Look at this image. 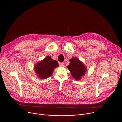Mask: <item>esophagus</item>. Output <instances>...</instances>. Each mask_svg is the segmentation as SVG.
Here are the masks:
<instances>
[{"label": "esophagus", "mask_w": 122, "mask_h": 122, "mask_svg": "<svg viewBox=\"0 0 122 122\" xmlns=\"http://www.w3.org/2000/svg\"><path fill=\"white\" fill-rule=\"evenodd\" d=\"M59 65L61 66V67H64V65H65V64L64 62H62V63H59Z\"/></svg>", "instance_id": "obj_1"}]
</instances>
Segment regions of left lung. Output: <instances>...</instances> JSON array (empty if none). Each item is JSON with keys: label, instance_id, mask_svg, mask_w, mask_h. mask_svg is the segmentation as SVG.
<instances>
[{"label": "left lung", "instance_id": "obj_1", "mask_svg": "<svg viewBox=\"0 0 122 122\" xmlns=\"http://www.w3.org/2000/svg\"><path fill=\"white\" fill-rule=\"evenodd\" d=\"M70 61V63L67 67L73 78L76 80H79L86 72V67L83 63L77 58H72Z\"/></svg>", "mask_w": 122, "mask_h": 122}]
</instances>
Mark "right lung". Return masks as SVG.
<instances>
[{
	"instance_id": "1",
	"label": "right lung",
	"mask_w": 122,
	"mask_h": 122,
	"mask_svg": "<svg viewBox=\"0 0 122 122\" xmlns=\"http://www.w3.org/2000/svg\"><path fill=\"white\" fill-rule=\"evenodd\" d=\"M57 67V61L52 60L51 56H47L35 66V71L39 78L44 79L49 77L52 74L54 69Z\"/></svg>"
}]
</instances>
